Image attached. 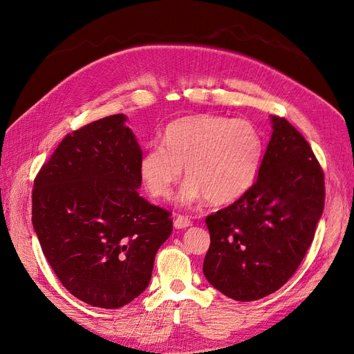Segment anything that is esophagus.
<instances>
[{
  "label": "esophagus",
  "instance_id": "1",
  "mask_svg": "<svg viewBox=\"0 0 354 354\" xmlns=\"http://www.w3.org/2000/svg\"><path fill=\"white\" fill-rule=\"evenodd\" d=\"M189 226H192L190 218H187L185 216H177L176 217V220H174V227L176 229H186Z\"/></svg>",
  "mask_w": 354,
  "mask_h": 354
}]
</instances>
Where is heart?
Segmentation results:
<instances>
[{"label": "heart", "mask_w": 354, "mask_h": 354, "mask_svg": "<svg viewBox=\"0 0 354 354\" xmlns=\"http://www.w3.org/2000/svg\"><path fill=\"white\" fill-rule=\"evenodd\" d=\"M164 146L149 147L138 173L149 194L168 198L183 174L189 180L178 199L183 203L205 198L224 205L242 196L252 185L263 153V137L248 120L199 113L167 125Z\"/></svg>", "instance_id": "1"}]
</instances>
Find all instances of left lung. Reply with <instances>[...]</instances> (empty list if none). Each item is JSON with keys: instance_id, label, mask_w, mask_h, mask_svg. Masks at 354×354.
Wrapping results in <instances>:
<instances>
[{"instance_id": "8db88e82", "label": "left lung", "mask_w": 354, "mask_h": 354, "mask_svg": "<svg viewBox=\"0 0 354 354\" xmlns=\"http://www.w3.org/2000/svg\"><path fill=\"white\" fill-rule=\"evenodd\" d=\"M272 122L254 185L205 218L211 243L203 274L236 301L270 295L291 279L325 207V174L312 147L283 116Z\"/></svg>"}]
</instances>
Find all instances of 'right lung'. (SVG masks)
I'll return each instance as SVG.
<instances>
[{
	"instance_id": "obj_1",
	"label": "right lung",
	"mask_w": 354,
	"mask_h": 354,
	"mask_svg": "<svg viewBox=\"0 0 354 354\" xmlns=\"http://www.w3.org/2000/svg\"><path fill=\"white\" fill-rule=\"evenodd\" d=\"M118 113L69 133L32 189V224L53 272L73 297L102 308L145 291L173 232L171 212L138 195L142 149Z\"/></svg>"
}]
</instances>
